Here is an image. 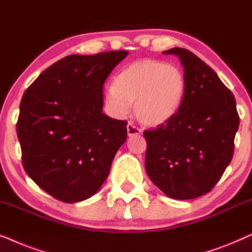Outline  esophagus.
<instances>
[{
	"instance_id": "esophagus-1",
	"label": "esophagus",
	"mask_w": 252,
	"mask_h": 252,
	"mask_svg": "<svg viewBox=\"0 0 252 252\" xmlns=\"http://www.w3.org/2000/svg\"><path fill=\"white\" fill-rule=\"evenodd\" d=\"M126 131H127V136H129V137L138 136V134H141V130L138 129L137 126H134L132 123H127Z\"/></svg>"
}]
</instances>
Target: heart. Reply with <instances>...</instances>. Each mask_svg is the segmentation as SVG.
I'll list each match as a JSON object with an SVG mask.
<instances>
[{
    "mask_svg": "<svg viewBox=\"0 0 252 252\" xmlns=\"http://www.w3.org/2000/svg\"><path fill=\"white\" fill-rule=\"evenodd\" d=\"M186 91V77L178 66L161 60L141 59L120 70L106 88L104 101L115 119H125L134 102L136 118L157 126L178 112Z\"/></svg>",
    "mask_w": 252,
    "mask_h": 252,
    "instance_id": "1",
    "label": "heart"
}]
</instances>
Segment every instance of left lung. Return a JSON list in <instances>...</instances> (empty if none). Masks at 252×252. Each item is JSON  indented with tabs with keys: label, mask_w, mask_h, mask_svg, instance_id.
Segmentation results:
<instances>
[{
	"label": "left lung",
	"mask_w": 252,
	"mask_h": 252,
	"mask_svg": "<svg viewBox=\"0 0 252 252\" xmlns=\"http://www.w3.org/2000/svg\"><path fill=\"white\" fill-rule=\"evenodd\" d=\"M179 58L186 91L176 115L145 131V168L166 196L190 200L210 192L233 158L239 129L235 98L203 60L186 49L163 51Z\"/></svg>",
	"instance_id": "left-lung-1"
}]
</instances>
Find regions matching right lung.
<instances>
[{
  "mask_svg": "<svg viewBox=\"0 0 252 252\" xmlns=\"http://www.w3.org/2000/svg\"><path fill=\"white\" fill-rule=\"evenodd\" d=\"M127 54L67 56L25 91L17 122L24 169L57 200L75 203L97 193L126 140V122L102 113V86Z\"/></svg>",
  "mask_w": 252,
  "mask_h": 252,
  "instance_id": "add662e5",
  "label": "right lung"
}]
</instances>
